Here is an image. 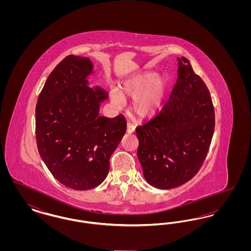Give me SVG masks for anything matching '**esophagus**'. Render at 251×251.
Returning <instances> with one entry per match:
<instances>
[{"label":"esophagus","mask_w":251,"mask_h":251,"mask_svg":"<svg viewBox=\"0 0 251 251\" xmlns=\"http://www.w3.org/2000/svg\"><path fill=\"white\" fill-rule=\"evenodd\" d=\"M135 130V127H134V125L133 124H131V122H128V125H127V131L129 132V133H131V132H133Z\"/></svg>","instance_id":"esophagus-1"}]
</instances>
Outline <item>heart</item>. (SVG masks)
Returning a JSON list of instances; mask_svg holds the SVG:
<instances>
[{"label":"heart","instance_id":"heart-1","mask_svg":"<svg viewBox=\"0 0 251 251\" xmlns=\"http://www.w3.org/2000/svg\"><path fill=\"white\" fill-rule=\"evenodd\" d=\"M167 83L165 76H156L154 72H146L127 80L121 85L120 91L112 90L111 100L115 105L121 107L124 104V99H135L134 112L142 118H147L161 107Z\"/></svg>","mask_w":251,"mask_h":251}]
</instances>
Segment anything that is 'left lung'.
<instances>
[{
  "instance_id": "8db88e82",
  "label": "left lung",
  "mask_w": 251,
  "mask_h": 251,
  "mask_svg": "<svg viewBox=\"0 0 251 251\" xmlns=\"http://www.w3.org/2000/svg\"><path fill=\"white\" fill-rule=\"evenodd\" d=\"M178 59V79L160 113L135 131L137 157L146 180L158 189H171L199 172L215 131L210 92L189 60Z\"/></svg>"
}]
</instances>
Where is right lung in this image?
I'll return each mask as SVG.
<instances>
[{"instance_id": "obj_1", "label": "right lung", "mask_w": 251, "mask_h": 251, "mask_svg": "<svg viewBox=\"0 0 251 251\" xmlns=\"http://www.w3.org/2000/svg\"><path fill=\"white\" fill-rule=\"evenodd\" d=\"M93 64L69 55L49 75L36 107L38 152L52 176L74 190L100 185L107 176L110 157L126 132L123 115L100 116L108 98L99 86L88 87Z\"/></svg>"}]
</instances>
